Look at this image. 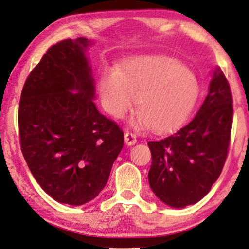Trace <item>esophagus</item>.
I'll use <instances>...</instances> for the list:
<instances>
[{
  "label": "esophagus",
  "instance_id": "34e87169",
  "mask_svg": "<svg viewBox=\"0 0 249 249\" xmlns=\"http://www.w3.org/2000/svg\"><path fill=\"white\" fill-rule=\"evenodd\" d=\"M125 142H126L127 145H133V144H136L137 142V137H136V134H133L132 132H128V131H126V132H125Z\"/></svg>",
  "mask_w": 249,
  "mask_h": 249
}]
</instances>
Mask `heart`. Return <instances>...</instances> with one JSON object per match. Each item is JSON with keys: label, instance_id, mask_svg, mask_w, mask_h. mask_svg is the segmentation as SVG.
Here are the masks:
<instances>
[{"label": "heart", "instance_id": "obj_1", "mask_svg": "<svg viewBox=\"0 0 249 249\" xmlns=\"http://www.w3.org/2000/svg\"><path fill=\"white\" fill-rule=\"evenodd\" d=\"M103 107L115 118H123L137 99L134 124L162 133L179 126L199 95V82L179 59L165 55L138 56L121 71L107 69L99 79Z\"/></svg>", "mask_w": 249, "mask_h": 249}]
</instances>
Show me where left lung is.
Listing matches in <instances>:
<instances>
[{"label":"left lung","instance_id":"1","mask_svg":"<svg viewBox=\"0 0 249 249\" xmlns=\"http://www.w3.org/2000/svg\"><path fill=\"white\" fill-rule=\"evenodd\" d=\"M232 124V91L216 69L192 121L166 138L147 142L152 154L148 182L164 204L181 208L210 192L227 158Z\"/></svg>","mask_w":249,"mask_h":249}]
</instances>
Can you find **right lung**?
<instances>
[{
  "label": "right lung",
  "instance_id": "right-lung-1",
  "mask_svg": "<svg viewBox=\"0 0 249 249\" xmlns=\"http://www.w3.org/2000/svg\"><path fill=\"white\" fill-rule=\"evenodd\" d=\"M89 44L79 37L50 47L28 76L18 107L30 172L51 198L73 206L98 196L124 145L123 131L92 102Z\"/></svg>",
  "mask_w": 249,
  "mask_h": 249
}]
</instances>
